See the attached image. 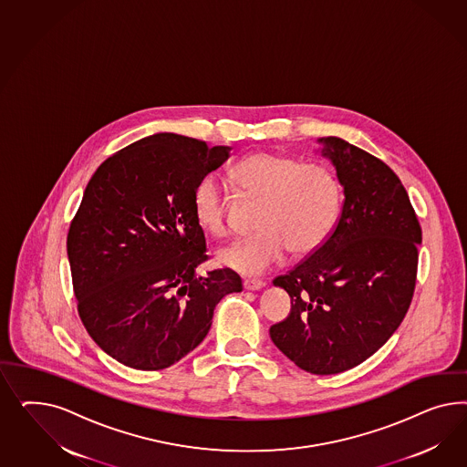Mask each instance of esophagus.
<instances>
[{"mask_svg":"<svg viewBox=\"0 0 467 467\" xmlns=\"http://www.w3.org/2000/svg\"><path fill=\"white\" fill-rule=\"evenodd\" d=\"M243 287L248 289V291H260L262 287H265V283L258 281V279H244L243 281Z\"/></svg>","mask_w":467,"mask_h":467,"instance_id":"esophagus-1","label":"esophagus"}]
</instances>
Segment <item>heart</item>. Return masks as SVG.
<instances>
[{
    "instance_id": "obj_1",
    "label": "heart",
    "mask_w": 467,
    "mask_h": 467,
    "mask_svg": "<svg viewBox=\"0 0 467 467\" xmlns=\"http://www.w3.org/2000/svg\"><path fill=\"white\" fill-rule=\"evenodd\" d=\"M229 178L243 192L265 198L258 234L229 243L217 252V262L246 275L264 274L283 264L289 252L310 254L322 246L337 223L340 190L330 171L303 164L283 154L256 152L243 159ZM198 226L215 238L231 233L226 188L209 176L197 184L192 198Z\"/></svg>"
}]
</instances>
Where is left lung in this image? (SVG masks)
I'll return each mask as SVG.
<instances>
[{
    "mask_svg": "<svg viewBox=\"0 0 467 467\" xmlns=\"http://www.w3.org/2000/svg\"><path fill=\"white\" fill-rule=\"evenodd\" d=\"M318 143L344 203L326 243L274 279L291 297V313L270 327V339L301 369L336 375L377 353L404 320L421 227L385 162L337 137Z\"/></svg>",
    "mask_w": 467,
    "mask_h": 467,
    "instance_id": "left-lung-1",
    "label": "left lung"
}]
</instances>
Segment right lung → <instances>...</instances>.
Wrapping results in <instances>:
<instances>
[{
  "label": "right lung",
  "mask_w": 467,
  "mask_h": 467,
  "mask_svg": "<svg viewBox=\"0 0 467 467\" xmlns=\"http://www.w3.org/2000/svg\"><path fill=\"white\" fill-rule=\"evenodd\" d=\"M229 152L156 133L106 159L85 188L67 240L73 291L88 336L125 367L174 365L205 339L215 305L243 289L231 269L197 275L207 254L192 198Z\"/></svg>",
  "instance_id": "add662e5"
}]
</instances>
